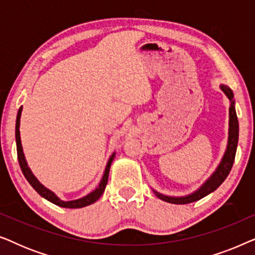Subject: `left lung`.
<instances>
[{
    "label": "left lung",
    "instance_id": "1",
    "mask_svg": "<svg viewBox=\"0 0 255 255\" xmlns=\"http://www.w3.org/2000/svg\"><path fill=\"white\" fill-rule=\"evenodd\" d=\"M221 89L224 92V94L228 96L230 100V109H229V138H228V146H226V151L223 155L222 161L219 163L217 168L214 172V174L198 188L196 191L193 194L186 195V196L174 197V196H167V195H162L158 193V191L153 190L156 197L160 200L168 202V203L173 204H187L191 203V202H196L204 196H207L212 191H215L221 184L224 182V180L228 177L230 170H231L233 162H235V156L237 152V146H238V137H239V124L238 118H237V113L235 108V100H233V92L229 88L228 86L221 85Z\"/></svg>",
    "mask_w": 255,
    "mask_h": 255
}]
</instances>
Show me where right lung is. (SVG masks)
<instances>
[{
	"label": "right lung",
	"instance_id": "add662e5",
	"mask_svg": "<svg viewBox=\"0 0 255 255\" xmlns=\"http://www.w3.org/2000/svg\"><path fill=\"white\" fill-rule=\"evenodd\" d=\"M22 109H23V107H20L19 109H18V113H17L16 131H15V133H16L17 158H18V162H19L20 169H22V172L24 174V176H25V179L27 180V182H29L31 186H32L33 189L36 190L37 193L39 194L41 197H44L45 200L50 201L51 203H53L55 205H59V207H61V208L76 209V208L87 207V205H90V204L95 203V202L99 200L101 196H102L103 191H104V189H106V186H107V183H108V177H109V170H110L111 162H113V160L115 158V154H116V153H113V154H111V156H110V159L108 160V163H107L106 170H104L102 180H101L99 187H97L95 190L92 191V193L88 194L85 197L79 198V200L62 201V200H60V198L57 196V195L53 193V191H51L50 189H47L46 187H44L43 184H41L39 181L37 180V177L33 175L32 172H31V169L29 168V166H27L25 156H24V153H23L22 142H20V135H19V124H20V115H22Z\"/></svg>",
	"mask_w": 255,
	"mask_h": 255
}]
</instances>
